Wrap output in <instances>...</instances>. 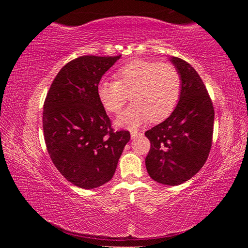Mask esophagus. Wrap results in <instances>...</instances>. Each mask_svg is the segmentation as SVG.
Instances as JSON below:
<instances>
[{
	"instance_id": "obj_1",
	"label": "esophagus",
	"mask_w": 248,
	"mask_h": 248,
	"mask_svg": "<svg viewBox=\"0 0 248 248\" xmlns=\"http://www.w3.org/2000/svg\"><path fill=\"white\" fill-rule=\"evenodd\" d=\"M140 135H143V133L139 132V131H136V130L131 131V139H135V138H138V136H140Z\"/></svg>"
}]
</instances>
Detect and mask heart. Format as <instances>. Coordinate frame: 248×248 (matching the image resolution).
Returning a JSON list of instances; mask_svg holds the SVG:
<instances>
[{
  "instance_id": "heart-1",
  "label": "heart",
  "mask_w": 248,
  "mask_h": 248,
  "mask_svg": "<svg viewBox=\"0 0 248 248\" xmlns=\"http://www.w3.org/2000/svg\"><path fill=\"white\" fill-rule=\"evenodd\" d=\"M115 80L100 81L97 96L108 112L118 114L130 93L132 104L116 120L120 127L135 129L149 119L152 123L165 119L180 98L181 76L170 62H130L116 71Z\"/></svg>"
}]
</instances>
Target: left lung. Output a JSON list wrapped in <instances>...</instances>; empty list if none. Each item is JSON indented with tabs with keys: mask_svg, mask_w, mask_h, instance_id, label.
<instances>
[{
	"mask_svg": "<svg viewBox=\"0 0 248 248\" xmlns=\"http://www.w3.org/2000/svg\"><path fill=\"white\" fill-rule=\"evenodd\" d=\"M170 61L181 76L180 98L170 117L145 132L151 145L145 163L155 181L179 186L196 175L208 159L214 108L196 70L179 57Z\"/></svg>",
	"mask_w": 248,
	"mask_h": 248,
	"instance_id": "1",
	"label": "left lung"
}]
</instances>
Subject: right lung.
Returning <instances> with one entry per match:
<instances>
[{"instance_id": "1", "label": "right lung", "mask_w": 248, "mask_h": 248, "mask_svg": "<svg viewBox=\"0 0 248 248\" xmlns=\"http://www.w3.org/2000/svg\"><path fill=\"white\" fill-rule=\"evenodd\" d=\"M120 56L85 55L69 62L45 100L46 150L62 175L81 188L108 182L130 140L129 131H114L97 96L98 83Z\"/></svg>"}]
</instances>
